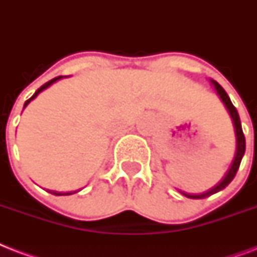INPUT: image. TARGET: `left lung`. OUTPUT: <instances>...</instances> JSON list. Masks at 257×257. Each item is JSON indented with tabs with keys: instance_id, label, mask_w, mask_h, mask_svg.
<instances>
[{
	"instance_id": "1",
	"label": "left lung",
	"mask_w": 257,
	"mask_h": 257,
	"mask_svg": "<svg viewBox=\"0 0 257 257\" xmlns=\"http://www.w3.org/2000/svg\"><path fill=\"white\" fill-rule=\"evenodd\" d=\"M212 85L215 86L216 92L219 94L220 100L223 101V104L225 105V108H227L228 113H229V116L232 118V122H233V126H235V135H236V155H235V159L232 161L231 164V168L228 169V172L225 173V176L223 177V180L220 181L219 184H216L215 187L211 188V189H208L207 192H203V193H188V192H184V191H180L181 195H184L185 197L188 199H205L208 196L213 195L216 192L221 191L224 188L227 187L228 184L231 183L233 177L236 176V172L239 169L240 167V163H241V159L244 156V152H245V137H244V133H243V129H241V122H240V117H239V113L236 110V108L233 106V104L231 102V98L228 97L227 92L224 90L221 86L217 84L216 81L211 80Z\"/></svg>"
}]
</instances>
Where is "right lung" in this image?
Segmentation results:
<instances>
[{
    "instance_id": "right-lung-1",
    "label": "right lung",
    "mask_w": 257,
    "mask_h": 257,
    "mask_svg": "<svg viewBox=\"0 0 257 257\" xmlns=\"http://www.w3.org/2000/svg\"><path fill=\"white\" fill-rule=\"evenodd\" d=\"M62 78V76H58V77H56V78H53V80H50V81H48L46 82V84H44V85L41 86V88H38L37 90H36V93H34L33 96L30 97L29 100L28 101H25V105H24V108H25L26 105L29 104L30 101L33 100V98H36V97L38 96V94H40V92H42V90H44V89H46L48 88V86H50L52 85V84H53V82H56V81H58V80H61ZM49 192V193H52V195H56V196H68V195H72V193H76V192H57V191H48Z\"/></svg>"
}]
</instances>
